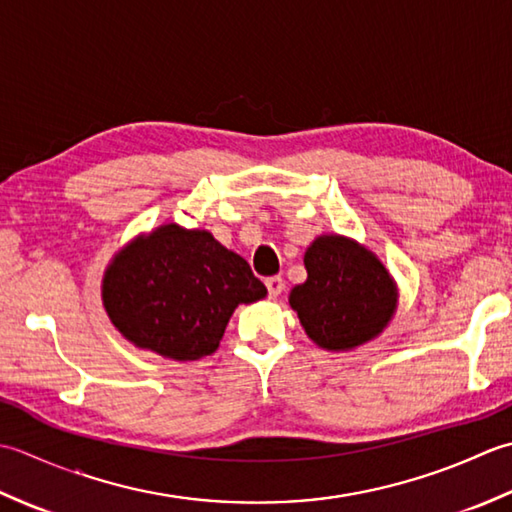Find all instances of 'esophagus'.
Segmentation results:
<instances>
[{
	"label": "esophagus",
	"mask_w": 512,
	"mask_h": 512,
	"mask_svg": "<svg viewBox=\"0 0 512 512\" xmlns=\"http://www.w3.org/2000/svg\"><path fill=\"white\" fill-rule=\"evenodd\" d=\"M265 285H267L269 296L271 298H278L280 294H283V289H285V280L280 278V276H271V278L265 280Z\"/></svg>",
	"instance_id": "esophagus-1"
}]
</instances>
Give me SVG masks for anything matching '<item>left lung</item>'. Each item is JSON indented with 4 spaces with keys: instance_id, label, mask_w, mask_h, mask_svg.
Instances as JSON below:
<instances>
[{
    "instance_id": "1",
    "label": "left lung",
    "mask_w": 512,
    "mask_h": 512,
    "mask_svg": "<svg viewBox=\"0 0 512 512\" xmlns=\"http://www.w3.org/2000/svg\"><path fill=\"white\" fill-rule=\"evenodd\" d=\"M307 280L289 305L318 347L349 351L380 336L398 307V287L378 256L338 234L318 236L305 252Z\"/></svg>"
}]
</instances>
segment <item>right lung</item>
Instances as JSON below:
<instances>
[{"label": "right lung", "mask_w": 512, "mask_h": 512, "mask_svg": "<svg viewBox=\"0 0 512 512\" xmlns=\"http://www.w3.org/2000/svg\"><path fill=\"white\" fill-rule=\"evenodd\" d=\"M101 296L125 340L185 362L212 356L234 309L267 289L207 229L168 223L114 254Z\"/></svg>", "instance_id": "right-lung-1"}]
</instances>
